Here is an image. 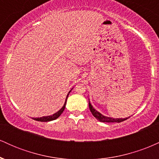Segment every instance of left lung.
I'll return each mask as SVG.
<instances>
[{
	"label": "left lung",
	"instance_id": "1",
	"mask_svg": "<svg viewBox=\"0 0 159 159\" xmlns=\"http://www.w3.org/2000/svg\"><path fill=\"white\" fill-rule=\"evenodd\" d=\"M89 107H90V110L92 113V114L93 115L94 117H96L98 121L103 122V123H120V122H123L124 120H126L129 117L126 118H113V117H109V116H106L105 115L102 114L101 113H99L97 111L96 109L93 107V105H91L90 99H89Z\"/></svg>",
	"mask_w": 159,
	"mask_h": 159
}]
</instances>
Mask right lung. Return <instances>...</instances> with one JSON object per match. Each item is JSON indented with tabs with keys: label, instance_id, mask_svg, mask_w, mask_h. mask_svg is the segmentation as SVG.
<instances>
[{
	"label": "right lung",
	"instance_id": "add662e5",
	"mask_svg": "<svg viewBox=\"0 0 159 159\" xmlns=\"http://www.w3.org/2000/svg\"><path fill=\"white\" fill-rule=\"evenodd\" d=\"M72 89H73V88H72ZM71 90H69L68 94H67L66 98V100H65V103H64V105H63V106L61 108L57 111V112L54 113V114L50 115V116H42V117L33 118V119L36 120V121H40V122H49V121H52V120L57 119V118L59 117L60 116H61L62 113H63V111H64L65 107H66V101H67V98H68V96H69V93L71 92Z\"/></svg>",
	"mask_w": 159,
	"mask_h": 159
}]
</instances>
